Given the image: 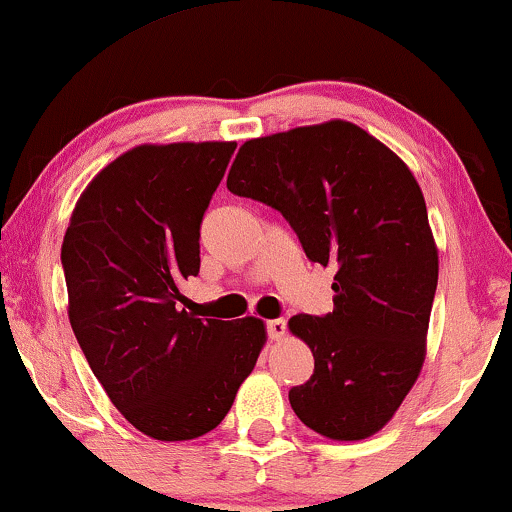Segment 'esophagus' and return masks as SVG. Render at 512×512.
I'll list each match as a JSON object with an SVG mask.
<instances>
[{
	"label": "esophagus",
	"mask_w": 512,
	"mask_h": 512,
	"mask_svg": "<svg viewBox=\"0 0 512 512\" xmlns=\"http://www.w3.org/2000/svg\"><path fill=\"white\" fill-rule=\"evenodd\" d=\"M268 334L273 342H280V339H285L287 334V323L282 318H275V320H268Z\"/></svg>",
	"instance_id": "1"
}]
</instances>
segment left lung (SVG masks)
<instances>
[{"label": "left lung", "mask_w": 512, "mask_h": 512, "mask_svg": "<svg viewBox=\"0 0 512 512\" xmlns=\"http://www.w3.org/2000/svg\"><path fill=\"white\" fill-rule=\"evenodd\" d=\"M227 189L277 208L320 266H334V311L299 313L289 332L313 353L289 403L334 441L382 430L418 380L439 277L422 189L399 156L349 121L244 142Z\"/></svg>", "instance_id": "1"}]
</instances>
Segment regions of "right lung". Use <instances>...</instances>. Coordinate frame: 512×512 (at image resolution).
<instances>
[{"mask_svg":"<svg viewBox=\"0 0 512 512\" xmlns=\"http://www.w3.org/2000/svg\"><path fill=\"white\" fill-rule=\"evenodd\" d=\"M237 142L140 144L94 175L61 246L68 320L113 406L159 441L216 430L251 375L266 325L197 318L199 230Z\"/></svg>","mask_w":512,"mask_h":512,"instance_id":"1","label":"right lung"}]
</instances>
